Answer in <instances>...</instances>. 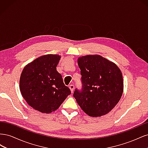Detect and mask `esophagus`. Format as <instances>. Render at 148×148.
Returning a JSON list of instances; mask_svg holds the SVG:
<instances>
[{"mask_svg":"<svg viewBox=\"0 0 148 148\" xmlns=\"http://www.w3.org/2000/svg\"><path fill=\"white\" fill-rule=\"evenodd\" d=\"M69 88H70V89L71 91L73 92V89H74V88H75V86H74L73 84H70V85H69Z\"/></svg>","mask_w":148,"mask_h":148,"instance_id":"esophagus-1","label":"esophagus"}]
</instances>
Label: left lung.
Masks as SVG:
<instances>
[{
  "label": "left lung",
  "mask_w": 148,
  "mask_h": 148,
  "mask_svg": "<svg viewBox=\"0 0 148 148\" xmlns=\"http://www.w3.org/2000/svg\"><path fill=\"white\" fill-rule=\"evenodd\" d=\"M82 88L73 93L78 105L93 117L108 114L117 105L123 90L122 74L119 67L101 56L79 57Z\"/></svg>",
  "instance_id": "left-lung-1"
}]
</instances>
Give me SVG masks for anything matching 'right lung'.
Returning a JSON list of instances; mask_svg holds the SVG:
<instances>
[{
    "label": "right lung",
    "mask_w": 148,
    "mask_h": 148,
    "mask_svg": "<svg viewBox=\"0 0 148 148\" xmlns=\"http://www.w3.org/2000/svg\"><path fill=\"white\" fill-rule=\"evenodd\" d=\"M60 59L57 55L41 56L26 65L21 74L22 96L31 107L42 113L57 110L71 94L56 70Z\"/></svg>",
    "instance_id": "add662e5"
}]
</instances>
